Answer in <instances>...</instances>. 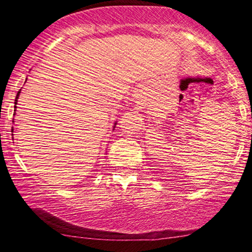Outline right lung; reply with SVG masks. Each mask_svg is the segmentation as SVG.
I'll return each instance as SVG.
<instances>
[{
    "label": "right lung",
    "mask_w": 252,
    "mask_h": 252,
    "mask_svg": "<svg viewBox=\"0 0 252 252\" xmlns=\"http://www.w3.org/2000/svg\"><path fill=\"white\" fill-rule=\"evenodd\" d=\"M20 91H21V90H20ZM20 91H19V92H17V94H16V98H15V105H14V108H15V109H16V103H17V98H19ZM14 111H15V110H14ZM11 130H13V129H11Z\"/></svg>",
    "instance_id": "add662e5"
}]
</instances>
